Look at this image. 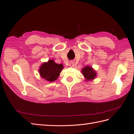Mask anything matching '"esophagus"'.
<instances>
[{"label": "esophagus", "mask_w": 134, "mask_h": 134, "mask_svg": "<svg viewBox=\"0 0 134 134\" xmlns=\"http://www.w3.org/2000/svg\"><path fill=\"white\" fill-rule=\"evenodd\" d=\"M70 66H74V63L72 62H70Z\"/></svg>", "instance_id": "34e87169"}]
</instances>
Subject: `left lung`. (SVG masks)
Returning a JSON list of instances; mask_svg holds the SVG:
<instances>
[{
  "mask_svg": "<svg viewBox=\"0 0 134 134\" xmlns=\"http://www.w3.org/2000/svg\"><path fill=\"white\" fill-rule=\"evenodd\" d=\"M82 73L87 80H93L96 76V71L91 66H86L82 69Z\"/></svg>",
  "mask_w": 134,
  "mask_h": 134,
  "instance_id": "1",
  "label": "left lung"
}]
</instances>
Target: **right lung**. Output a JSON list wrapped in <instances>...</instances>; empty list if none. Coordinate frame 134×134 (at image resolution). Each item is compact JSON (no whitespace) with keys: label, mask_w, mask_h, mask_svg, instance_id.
<instances>
[{"label":"right lung","mask_w":134,"mask_h":134,"mask_svg":"<svg viewBox=\"0 0 134 134\" xmlns=\"http://www.w3.org/2000/svg\"><path fill=\"white\" fill-rule=\"evenodd\" d=\"M63 68L62 64H56L54 60H50L42 65L39 69V72L42 78L50 82H54L58 79Z\"/></svg>","instance_id":"1"}]
</instances>
